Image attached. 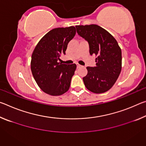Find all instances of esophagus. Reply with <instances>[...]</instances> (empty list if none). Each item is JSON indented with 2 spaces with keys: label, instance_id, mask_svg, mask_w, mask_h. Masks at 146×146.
<instances>
[{
  "label": "esophagus",
  "instance_id": "esophagus-1",
  "mask_svg": "<svg viewBox=\"0 0 146 146\" xmlns=\"http://www.w3.org/2000/svg\"><path fill=\"white\" fill-rule=\"evenodd\" d=\"M80 67H81L80 65H79V64H76V68H80Z\"/></svg>",
  "mask_w": 146,
  "mask_h": 146
}]
</instances>
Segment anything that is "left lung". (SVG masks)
Listing matches in <instances>:
<instances>
[{
  "label": "left lung",
  "mask_w": 146,
  "mask_h": 146,
  "mask_svg": "<svg viewBox=\"0 0 146 146\" xmlns=\"http://www.w3.org/2000/svg\"><path fill=\"white\" fill-rule=\"evenodd\" d=\"M79 35L90 46V53L95 55V67H87L83 78L89 91L95 93L106 92L113 87L122 70V51L117 41L108 31L96 24L76 26Z\"/></svg>",
  "instance_id": "1"
}]
</instances>
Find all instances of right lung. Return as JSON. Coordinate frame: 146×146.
<instances>
[{
    "label": "right lung",
    "instance_id": "right-lung-1",
    "mask_svg": "<svg viewBox=\"0 0 146 146\" xmlns=\"http://www.w3.org/2000/svg\"><path fill=\"white\" fill-rule=\"evenodd\" d=\"M75 34L74 26L53 29L40 39L34 49L31 72L39 88L48 95L59 96L70 89L76 65L62 64L58 60L62 54L66 53L69 42Z\"/></svg>",
    "mask_w": 146,
    "mask_h": 146
}]
</instances>
